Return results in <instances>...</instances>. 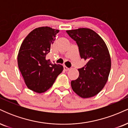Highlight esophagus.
Wrapping results in <instances>:
<instances>
[{
  "instance_id": "obj_1",
  "label": "esophagus",
  "mask_w": 128,
  "mask_h": 128,
  "mask_svg": "<svg viewBox=\"0 0 128 128\" xmlns=\"http://www.w3.org/2000/svg\"><path fill=\"white\" fill-rule=\"evenodd\" d=\"M64 70H65V71H68V70L70 68H68V67H67L66 66H64Z\"/></svg>"
}]
</instances>
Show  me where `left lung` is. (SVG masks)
Returning a JSON list of instances; mask_svg holds the SVG:
<instances>
[{
  "label": "left lung",
  "mask_w": 128,
  "mask_h": 128,
  "mask_svg": "<svg viewBox=\"0 0 128 128\" xmlns=\"http://www.w3.org/2000/svg\"><path fill=\"white\" fill-rule=\"evenodd\" d=\"M75 41L80 56L86 64L79 68V75L72 80L73 90L82 98L96 96L108 80L111 70V58L106 44L96 32L88 28L66 30Z\"/></svg>",
  "instance_id": "obj_1"
}]
</instances>
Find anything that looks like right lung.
I'll use <instances>...</instances> for the list:
<instances>
[{
    "mask_svg": "<svg viewBox=\"0 0 128 128\" xmlns=\"http://www.w3.org/2000/svg\"><path fill=\"white\" fill-rule=\"evenodd\" d=\"M59 30L48 26L34 29L22 42L17 61L28 88L42 93L46 92L62 72L63 66L46 60Z\"/></svg>",
    "mask_w": 128,
    "mask_h": 128,
    "instance_id": "1",
    "label": "right lung"
}]
</instances>
